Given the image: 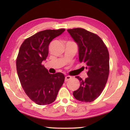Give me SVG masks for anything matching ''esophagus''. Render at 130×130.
<instances>
[{
    "label": "esophagus",
    "mask_w": 130,
    "mask_h": 130,
    "mask_svg": "<svg viewBox=\"0 0 130 130\" xmlns=\"http://www.w3.org/2000/svg\"><path fill=\"white\" fill-rule=\"evenodd\" d=\"M70 79H72V77L71 76H67L65 77V81H67L70 80Z\"/></svg>",
    "instance_id": "1"
}]
</instances>
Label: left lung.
<instances>
[{
	"label": "left lung",
	"mask_w": 130,
	"mask_h": 130,
	"mask_svg": "<svg viewBox=\"0 0 130 130\" xmlns=\"http://www.w3.org/2000/svg\"><path fill=\"white\" fill-rule=\"evenodd\" d=\"M77 44L79 61L84 63L88 77L83 80L76 76L80 86L73 92L75 99L82 102H92L102 93L108 78L109 57L104 42L98 35L81 28L67 30Z\"/></svg>",
	"instance_id": "left-lung-1"
}]
</instances>
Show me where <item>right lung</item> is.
<instances>
[{
	"instance_id": "right-lung-1",
	"label": "right lung",
	"mask_w": 130,
	"mask_h": 130,
	"mask_svg": "<svg viewBox=\"0 0 130 130\" xmlns=\"http://www.w3.org/2000/svg\"><path fill=\"white\" fill-rule=\"evenodd\" d=\"M65 30H45L26 39L17 58V70L22 87L32 102L47 105L54 102L65 80L62 73L50 74L42 65L49 53L53 39Z\"/></svg>"
}]
</instances>
